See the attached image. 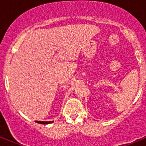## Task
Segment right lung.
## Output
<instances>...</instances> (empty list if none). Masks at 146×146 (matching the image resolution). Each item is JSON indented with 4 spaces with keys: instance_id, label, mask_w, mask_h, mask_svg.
Returning a JSON list of instances; mask_svg holds the SVG:
<instances>
[{
    "instance_id": "obj_1",
    "label": "right lung",
    "mask_w": 146,
    "mask_h": 146,
    "mask_svg": "<svg viewBox=\"0 0 146 146\" xmlns=\"http://www.w3.org/2000/svg\"><path fill=\"white\" fill-rule=\"evenodd\" d=\"M38 123H42V124H48V123H52L53 121H36Z\"/></svg>"
}]
</instances>
